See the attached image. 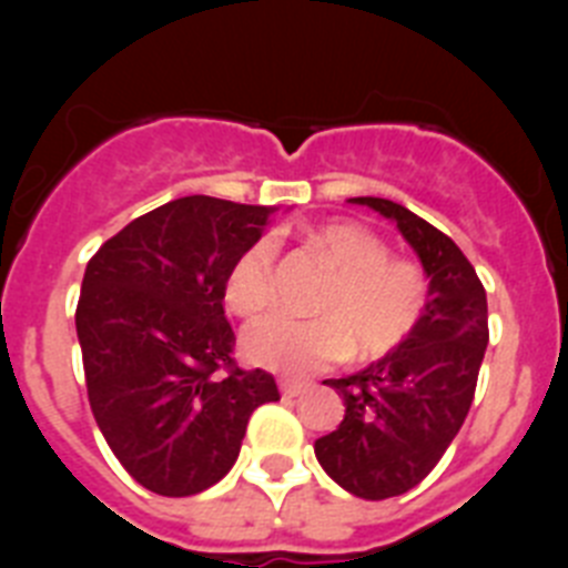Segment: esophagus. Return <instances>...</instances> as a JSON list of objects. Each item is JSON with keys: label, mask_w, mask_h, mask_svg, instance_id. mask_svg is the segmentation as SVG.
Listing matches in <instances>:
<instances>
[{"label": "esophagus", "mask_w": 568, "mask_h": 568, "mask_svg": "<svg viewBox=\"0 0 568 568\" xmlns=\"http://www.w3.org/2000/svg\"><path fill=\"white\" fill-rule=\"evenodd\" d=\"M278 389L284 398H298V395H304L310 389L307 381H293V378H281L278 381Z\"/></svg>", "instance_id": "1"}]
</instances>
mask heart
I'll list each match as a JSON object with an SVG mask.
<instances>
[{
  "label": "heart",
  "mask_w": 568,
  "mask_h": 568,
  "mask_svg": "<svg viewBox=\"0 0 568 568\" xmlns=\"http://www.w3.org/2000/svg\"><path fill=\"white\" fill-rule=\"evenodd\" d=\"M304 244L324 255L333 275L315 301L321 318L267 315L241 335V353L270 373L307 375L353 353L373 361L404 344L424 318L426 278L413 261L389 258L384 241L355 222L315 224ZM275 244L255 239L224 275V301L239 315H255L273 298Z\"/></svg>",
  "instance_id": "b5f03b06"
}]
</instances>
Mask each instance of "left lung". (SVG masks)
I'll return each instance as SVG.
<instances>
[{
    "label": "left lung",
    "mask_w": 568,
    "mask_h": 568,
    "mask_svg": "<svg viewBox=\"0 0 568 568\" xmlns=\"http://www.w3.org/2000/svg\"><path fill=\"white\" fill-rule=\"evenodd\" d=\"M349 202L389 219L429 278L424 318L404 344L358 373L324 381L346 413L335 433L315 440V458L349 495L384 500L418 486L464 426L489 315L484 284L449 235L389 199Z\"/></svg>",
    "instance_id": "obj_1"
}]
</instances>
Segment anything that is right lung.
I'll list each match as a JSON object with an SVG mask.
<instances>
[{"instance_id": "1", "label": "right lung", "mask_w": 568, "mask_h": 568, "mask_svg": "<svg viewBox=\"0 0 568 568\" xmlns=\"http://www.w3.org/2000/svg\"><path fill=\"white\" fill-rule=\"evenodd\" d=\"M273 213L184 195L104 241L84 270L77 335L90 409L119 464L155 495L219 484L250 415L278 400L273 375L233 366L224 315V275Z\"/></svg>"}]
</instances>
